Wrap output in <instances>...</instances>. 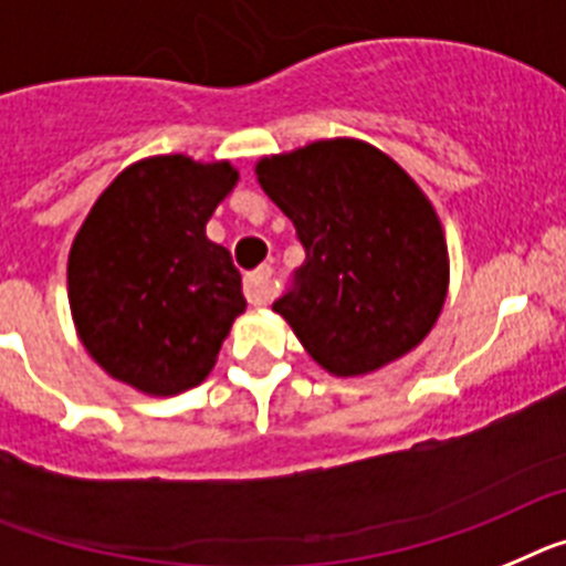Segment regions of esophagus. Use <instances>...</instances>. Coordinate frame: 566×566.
Wrapping results in <instances>:
<instances>
[{
	"instance_id": "obj_1",
	"label": "esophagus",
	"mask_w": 566,
	"mask_h": 566,
	"mask_svg": "<svg viewBox=\"0 0 566 566\" xmlns=\"http://www.w3.org/2000/svg\"><path fill=\"white\" fill-rule=\"evenodd\" d=\"M273 270L270 268H259L253 273L244 276V296H248L250 304H268L270 296H273Z\"/></svg>"
}]
</instances>
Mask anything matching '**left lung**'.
<instances>
[{
    "instance_id": "obj_1",
    "label": "left lung",
    "mask_w": 566,
    "mask_h": 566,
    "mask_svg": "<svg viewBox=\"0 0 566 566\" xmlns=\"http://www.w3.org/2000/svg\"><path fill=\"white\" fill-rule=\"evenodd\" d=\"M304 244L273 311L333 376H367L424 342L450 284L444 228L424 190L378 147L322 139L255 161Z\"/></svg>"
}]
</instances>
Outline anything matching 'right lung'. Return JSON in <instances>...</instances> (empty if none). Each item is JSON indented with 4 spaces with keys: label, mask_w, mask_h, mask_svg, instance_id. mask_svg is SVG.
Here are the masks:
<instances>
[{
    "label": "right lung",
    "mask_w": 566,
    "mask_h": 566,
    "mask_svg": "<svg viewBox=\"0 0 566 566\" xmlns=\"http://www.w3.org/2000/svg\"><path fill=\"white\" fill-rule=\"evenodd\" d=\"M239 170L185 154L127 165L67 255V302L91 358L145 396L201 385L248 302L228 248L205 228Z\"/></svg>",
    "instance_id": "obj_1"
}]
</instances>
